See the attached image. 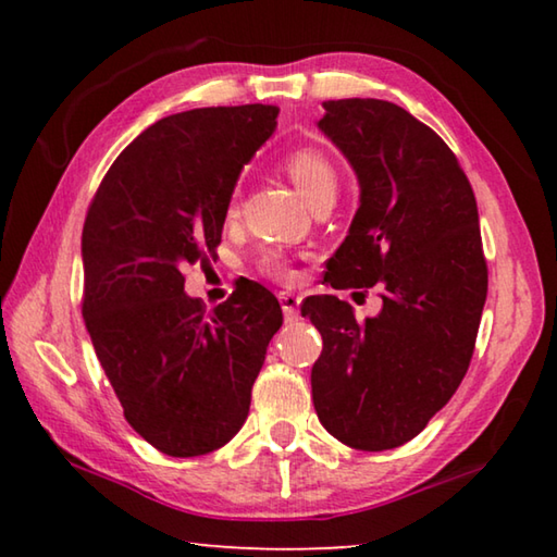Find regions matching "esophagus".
Masks as SVG:
<instances>
[{"mask_svg": "<svg viewBox=\"0 0 557 557\" xmlns=\"http://www.w3.org/2000/svg\"><path fill=\"white\" fill-rule=\"evenodd\" d=\"M299 297L295 292H280V305L282 312H285V322H297L299 317Z\"/></svg>", "mask_w": 557, "mask_h": 557, "instance_id": "34e87169", "label": "esophagus"}]
</instances>
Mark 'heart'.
Listing matches in <instances>:
<instances>
[{
  "mask_svg": "<svg viewBox=\"0 0 557 557\" xmlns=\"http://www.w3.org/2000/svg\"><path fill=\"white\" fill-rule=\"evenodd\" d=\"M285 172L292 178V184L297 186V191L305 196L307 203L314 194L322 191V188L336 186V169L319 149L312 147H299L295 152H289L285 157ZM260 268L268 277L277 282L295 280V270H292L287 258L280 256V252H268V256L260 260Z\"/></svg>",
  "mask_w": 557,
  "mask_h": 557,
  "instance_id": "1",
  "label": "heart"
}]
</instances>
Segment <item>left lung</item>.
Here are the masks:
<instances>
[{"mask_svg":"<svg viewBox=\"0 0 557 557\" xmlns=\"http://www.w3.org/2000/svg\"><path fill=\"white\" fill-rule=\"evenodd\" d=\"M317 125L361 186L324 280L379 285L383 309L358 322L334 295L301 305L324 338L312 400L338 442L383 451L420 435L469 369L488 287L476 199L437 132L395 102L326 100Z\"/></svg>","mask_w":557,"mask_h":557,"instance_id":"left-lung-1","label":"left lung"}]
</instances>
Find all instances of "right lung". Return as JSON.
<instances>
[{
	"label": "right lung",
	"instance_id": "add662e5",
	"mask_svg": "<svg viewBox=\"0 0 557 557\" xmlns=\"http://www.w3.org/2000/svg\"><path fill=\"white\" fill-rule=\"evenodd\" d=\"M275 106L196 108L122 149L83 225V319L129 428L169 457H199L243 428L268 344L272 292L245 282L206 312L184 270L213 256L243 164Z\"/></svg>",
	"mask_w": 557,
	"mask_h": 557
}]
</instances>
